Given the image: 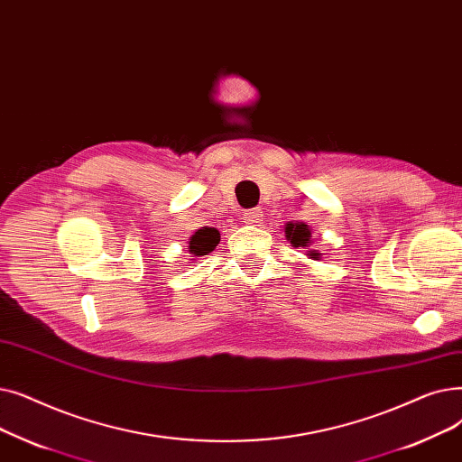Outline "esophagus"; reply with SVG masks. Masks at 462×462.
I'll return each instance as SVG.
<instances>
[{
	"instance_id": "34e87169",
	"label": "esophagus",
	"mask_w": 462,
	"mask_h": 462,
	"mask_svg": "<svg viewBox=\"0 0 462 462\" xmlns=\"http://www.w3.org/2000/svg\"><path fill=\"white\" fill-rule=\"evenodd\" d=\"M263 219V214H261V210H257V208H252V210H246L245 212V224H250V226H257L259 222Z\"/></svg>"
}]
</instances>
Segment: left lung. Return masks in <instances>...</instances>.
Here are the masks:
<instances>
[{
    "label": "left lung",
    "instance_id": "8db88e82",
    "mask_svg": "<svg viewBox=\"0 0 462 462\" xmlns=\"http://www.w3.org/2000/svg\"><path fill=\"white\" fill-rule=\"evenodd\" d=\"M285 238L290 240V245L295 248H309L312 245V227L306 226L304 222H288L285 224ZM309 259H319L318 250H309L306 252Z\"/></svg>",
    "mask_w": 462,
    "mask_h": 462
}]
</instances>
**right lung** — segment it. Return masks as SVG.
<instances>
[{"instance_id": "add662e5", "label": "right lung", "mask_w": 462, "mask_h": 462, "mask_svg": "<svg viewBox=\"0 0 462 462\" xmlns=\"http://www.w3.org/2000/svg\"><path fill=\"white\" fill-rule=\"evenodd\" d=\"M219 243V233L217 229L214 227H201L197 229L189 240H188V252L193 255V257H201V255H207L210 254Z\"/></svg>"}]
</instances>
